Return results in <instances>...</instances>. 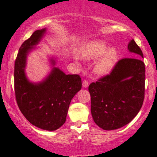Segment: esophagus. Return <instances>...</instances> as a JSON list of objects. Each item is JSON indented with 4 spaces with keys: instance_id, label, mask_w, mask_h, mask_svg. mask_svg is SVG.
Returning <instances> with one entry per match:
<instances>
[{
    "instance_id": "obj_1",
    "label": "esophagus",
    "mask_w": 157,
    "mask_h": 157,
    "mask_svg": "<svg viewBox=\"0 0 157 157\" xmlns=\"http://www.w3.org/2000/svg\"><path fill=\"white\" fill-rule=\"evenodd\" d=\"M88 85H89V83H88L87 81V80H84L83 82H82V86H83V87L87 88L88 87Z\"/></svg>"
}]
</instances>
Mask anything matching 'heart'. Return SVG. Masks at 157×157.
I'll list each match as a JSON object with an SVG mask.
<instances>
[{
  "instance_id": "heart-1",
  "label": "heart",
  "mask_w": 157,
  "mask_h": 157,
  "mask_svg": "<svg viewBox=\"0 0 157 157\" xmlns=\"http://www.w3.org/2000/svg\"><path fill=\"white\" fill-rule=\"evenodd\" d=\"M118 51L115 48H109L103 40H94L88 42L81 50V56L86 60L99 58L93 67L95 73L98 75H107L113 69L118 59Z\"/></svg>"
}]
</instances>
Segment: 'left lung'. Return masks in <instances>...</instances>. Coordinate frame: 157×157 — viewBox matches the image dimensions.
<instances>
[{"label": "left lung", "mask_w": 157, "mask_h": 157, "mask_svg": "<svg viewBox=\"0 0 157 157\" xmlns=\"http://www.w3.org/2000/svg\"><path fill=\"white\" fill-rule=\"evenodd\" d=\"M128 48L139 59L119 60L110 74L88 87L93 121L105 131L118 129L131 122L143 104L145 67L140 59L143 54L133 39Z\"/></svg>", "instance_id": "1"}]
</instances>
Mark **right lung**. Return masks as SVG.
<instances>
[{"label":"right lung","mask_w":157,"mask_h":157,"mask_svg":"<svg viewBox=\"0 0 157 157\" xmlns=\"http://www.w3.org/2000/svg\"><path fill=\"white\" fill-rule=\"evenodd\" d=\"M46 33V28L35 31L19 49L15 62L14 83L16 101L21 112L33 125L56 131L64 124L72 98L82 89L77 74L66 75L57 67L39 83H33L25 74L26 56ZM52 64L55 61L51 60Z\"/></svg>","instance_id":"right-lung-1"}]
</instances>
